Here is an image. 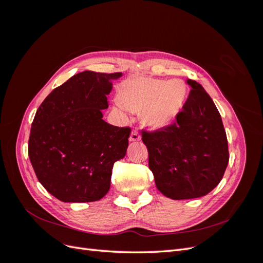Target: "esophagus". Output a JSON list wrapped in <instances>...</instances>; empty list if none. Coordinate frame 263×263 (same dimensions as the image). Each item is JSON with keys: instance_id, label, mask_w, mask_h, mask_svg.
<instances>
[{"instance_id": "34e87169", "label": "esophagus", "mask_w": 263, "mask_h": 263, "mask_svg": "<svg viewBox=\"0 0 263 263\" xmlns=\"http://www.w3.org/2000/svg\"><path fill=\"white\" fill-rule=\"evenodd\" d=\"M141 139V136H140V133L137 130V129H134L130 134V137H129V140L130 141H139Z\"/></svg>"}]
</instances>
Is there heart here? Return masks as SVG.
I'll use <instances>...</instances> for the list:
<instances>
[{
  "label": "heart",
  "instance_id": "1",
  "mask_svg": "<svg viewBox=\"0 0 263 263\" xmlns=\"http://www.w3.org/2000/svg\"><path fill=\"white\" fill-rule=\"evenodd\" d=\"M186 86L181 80L164 81L153 78H136L121 90L118 107L142 109L144 121L153 128H163L172 123L182 107Z\"/></svg>",
  "mask_w": 263,
  "mask_h": 263
}]
</instances>
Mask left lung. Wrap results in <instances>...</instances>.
<instances>
[{
    "mask_svg": "<svg viewBox=\"0 0 263 263\" xmlns=\"http://www.w3.org/2000/svg\"><path fill=\"white\" fill-rule=\"evenodd\" d=\"M186 82L192 90L174 124L142 132L156 186L172 200L209 194L220 182L229 160L217 107L200 83Z\"/></svg>",
    "mask_w": 263,
    "mask_h": 263,
    "instance_id": "8db88e82",
    "label": "left lung"
}]
</instances>
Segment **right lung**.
I'll use <instances>...</instances> for the list:
<instances>
[{"instance_id": "add662e5", "label": "right lung", "mask_w": 263, "mask_h": 263, "mask_svg": "<svg viewBox=\"0 0 263 263\" xmlns=\"http://www.w3.org/2000/svg\"><path fill=\"white\" fill-rule=\"evenodd\" d=\"M122 76L83 71L55 87L37 109L29 160L42 185L62 202H94L108 192L130 128L109 125L102 109L108 107L112 81Z\"/></svg>"}]
</instances>
